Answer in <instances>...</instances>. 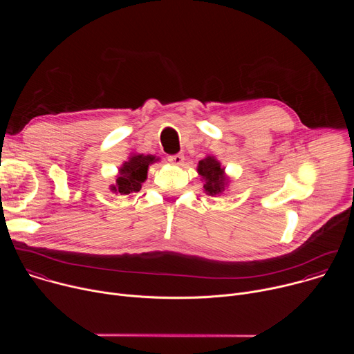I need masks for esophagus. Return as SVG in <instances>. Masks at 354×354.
Wrapping results in <instances>:
<instances>
[{
    "label": "esophagus",
    "instance_id": "obj_1",
    "mask_svg": "<svg viewBox=\"0 0 354 354\" xmlns=\"http://www.w3.org/2000/svg\"><path fill=\"white\" fill-rule=\"evenodd\" d=\"M169 162L172 165H176V167H180L183 164V156L182 154H176V156H171L169 158Z\"/></svg>",
    "mask_w": 354,
    "mask_h": 354
}]
</instances>
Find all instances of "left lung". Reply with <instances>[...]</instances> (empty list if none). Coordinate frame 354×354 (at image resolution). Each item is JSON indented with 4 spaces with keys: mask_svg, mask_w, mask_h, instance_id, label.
<instances>
[{
    "mask_svg": "<svg viewBox=\"0 0 354 354\" xmlns=\"http://www.w3.org/2000/svg\"><path fill=\"white\" fill-rule=\"evenodd\" d=\"M197 174L203 183V190L209 196H220L230 185V176L225 174V167L216 158V156H206L197 164Z\"/></svg>",
    "mask_w": 354,
    "mask_h": 354,
    "instance_id": "obj_1",
    "label": "left lung"
}]
</instances>
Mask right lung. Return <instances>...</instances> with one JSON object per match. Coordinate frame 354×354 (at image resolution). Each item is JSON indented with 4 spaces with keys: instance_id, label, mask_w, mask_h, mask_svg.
Returning <instances> with one entry per match:
<instances>
[{
    "instance_id": "obj_1",
    "label": "right lung",
    "mask_w": 354,
    "mask_h": 354,
    "mask_svg": "<svg viewBox=\"0 0 354 354\" xmlns=\"http://www.w3.org/2000/svg\"><path fill=\"white\" fill-rule=\"evenodd\" d=\"M158 161L160 158L156 156L131 153L127 161L119 167V174L115 176L116 180L109 186V189L116 194H130L140 192L141 185L147 180L148 167Z\"/></svg>"
}]
</instances>
